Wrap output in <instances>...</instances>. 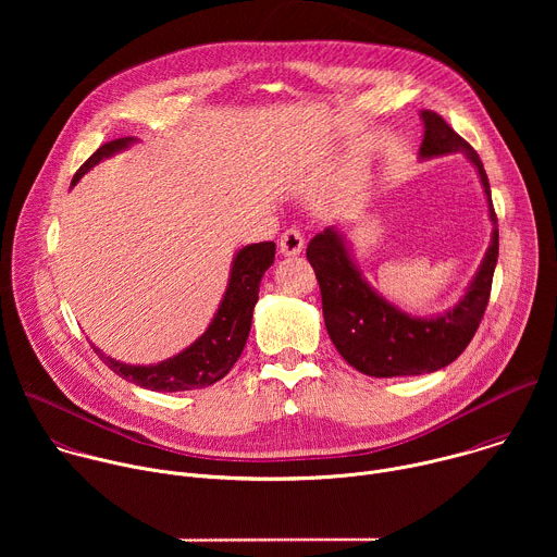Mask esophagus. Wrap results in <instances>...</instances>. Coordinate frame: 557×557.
I'll return each mask as SVG.
<instances>
[{"instance_id":"obj_1","label":"esophagus","mask_w":557,"mask_h":557,"mask_svg":"<svg viewBox=\"0 0 557 557\" xmlns=\"http://www.w3.org/2000/svg\"><path fill=\"white\" fill-rule=\"evenodd\" d=\"M304 251V233L299 228H286L280 237L282 256H299Z\"/></svg>"}]
</instances>
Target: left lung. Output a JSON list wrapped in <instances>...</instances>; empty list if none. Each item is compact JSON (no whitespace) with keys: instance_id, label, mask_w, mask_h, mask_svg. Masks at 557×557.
Here are the masks:
<instances>
[{"instance_id":"8db88e82","label":"left lung","mask_w":557,"mask_h":557,"mask_svg":"<svg viewBox=\"0 0 557 557\" xmlns=\"http://www.w3.org/2000/svg\"><path fill=\"white\" fill-rule=\"evenodd\" d=\"M421 119L425 123L421 158L465 153L479 170L494 222L492 245L465 297L454 308L436 317H412L370 288L335 228L312 237L306 258L320 282L326 331L339 355L370 376H412L449 366L483 322L498 262V218L481 156L441 114L423 110Z\"/></svg>"}]
</instances>
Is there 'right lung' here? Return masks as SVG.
Here are the masks:
<instances>
[{"label": "right lung", "instance_id": "add662e5", "mask_svg": "<svg viewBox=\"0 0 557 557\" xmlns=\"http://www.w3.org/2000/svg\"><path fill=\"white\" fill-rule=\"evenodd\" d=\"M134 138H116L101 145L88 161L78 168L72 178V185L78 183L86 172H90L103 158L125 149ZM275 260L273 243H258L237 251L231 267V277L222 304L213 317L209 329L183 352L172 359H165L153 366H129L106 357L99 348L95 352L103 359V363L114 370L119 376L153 389V392H181L207 387L220 381L233 363L240 359L253 320V308L260 293V280L264 271Z\"/></svg>", "mask_w": 557, "mask_h": 557}]
</instances>
